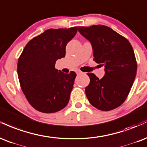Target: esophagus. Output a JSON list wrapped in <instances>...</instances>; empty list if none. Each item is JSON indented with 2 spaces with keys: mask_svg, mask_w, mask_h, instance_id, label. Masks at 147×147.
I'll list each match as a JSON object with an SVG mask.
<instances>
[{
  "mask_svg": "<svg viewBox=\"0 0 147 147\" xmlns=\"http://www.w3.org/2000/svg\"><path fill=\"white\" fill-rule=\"evenodd\" d=\"M76 74H78H78H82V71H80V70H77L76 71Z\"/></svg>",
  "mask_w": 147,
  "mask_h": 147,
  "instance_id": "obj_1",
  "label": "esophagus"
}]
</instances>
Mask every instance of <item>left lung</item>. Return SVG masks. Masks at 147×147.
Returning <instances> with one entry per match:
<instances>
[{
	"mask_svg": "<svg viewBox=\"0 0 147 147\" xmlns=\"http://www.w3.org/2000/svg\"><path fill=\"white\" fill-rule=\"evenodd\" d=\"M78 32L92 45L94 60L105 66L102 78L87 74L90 78L85 88L87 99L101 111L114 109L127 99L136 76L137 62L131 45L105 25L79 27Z\"/></svg>",
	"mask_w": 147,
	"mask_h": 147,
	"instance_id": "8db88e82",
	"label": "left lung"
}]
</instances>
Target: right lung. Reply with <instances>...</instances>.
<instances>
[{
  "label": "right lung",
  "instance_id": "obj_1",
  "mask_svg": "<svg viewBox=\"0 0 147 147\" xmlns=\"http://www.w3.org/2000/svg\"><path fill=\"white\" fill-rule=\"evenodd\" d=\"M78 27L49 29L26 45L18 60L20 87L29 103L37 111H60L69 100L76 74H65L55 68L65 56V48L76 34Z\"/></svg>",
  "mask_w": 147,
  "mask_h": 147
}]
</instances>
